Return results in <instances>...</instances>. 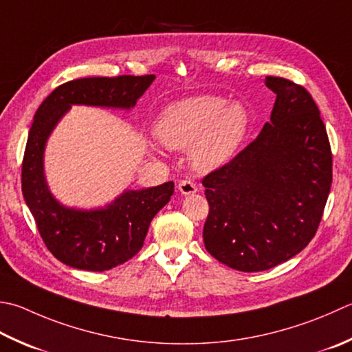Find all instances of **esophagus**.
I'll return each mask as SVG.
<instances>
[{"mask_svg": "<svg viewBox=\"0 0 352 352\" xmlns=\"http://www.w3.org/2000/svg\"><path fill=\"white\" fill-rule=\"evenodd\" d=\"M177 188H178V190H180L182 195H192L198 190L197 184L190 180H182L180 183H178Z\"/></svg>", "mask_w": 352, "mask_h": 352, "instance_id": "obj_1", "label": "esophagus"}]
</instances>
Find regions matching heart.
<instances>
[{
    "mask_svg": "<svg viewBox=\"0 0 352 352\" xmlns=\"http://www.w3.org/2000/svg\"><path fill=\"white\" fill-rule=\"evenodd\" d=\"M250 128V116L239 102L218 96L178 100L160 114L158 140L170 149L189 148V160L198 170H215L229 163Z\"/></svg>",
    "mask_w": 352,
    "mask_h": 352,
    "instance_id": "obj_1",
    "label": "heart"
}]
</instances>
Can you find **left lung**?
<instances>
[{"label": "left lung", "instance_id": "left-lung-1", "mask_svg": "<svg viewBox=\"0 0 352 352\" xmlns=\"http://www.w3.org/2000/svg\"><path fill=\"white\" fill-rule=\"evenodd\" d=\"M276 94L270 122L249 146L203 178L206 250L239 272L296 256L318 230L333 182V155L319 108L304 87L267 76Z\"/></svg>", "mask_w": 352, "mask_h": 352}]
</instances>
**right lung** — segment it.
<instances>
[{
	"mask_svg": "<svg viewBox=\"0 0 352 352\" xmlns=\"http://www.w3.org/2000/svg\"><path fill=\"white\" fill-rule=\"evenodd\" d=\"M154 79L148 74L67 82L41 103L33 117L23 160V195L47 249L68 267L105 272L139 253L151 221L174 194V182L125 189L102 208H68L48 189L44 172L48 137L73 105L131 109Z\"/></svg>",
	"mask_w": 352,
	"mask_h": 352,
	"instance_id": "right-lung-1",
	"label": "right lung"
}]
</instances>
